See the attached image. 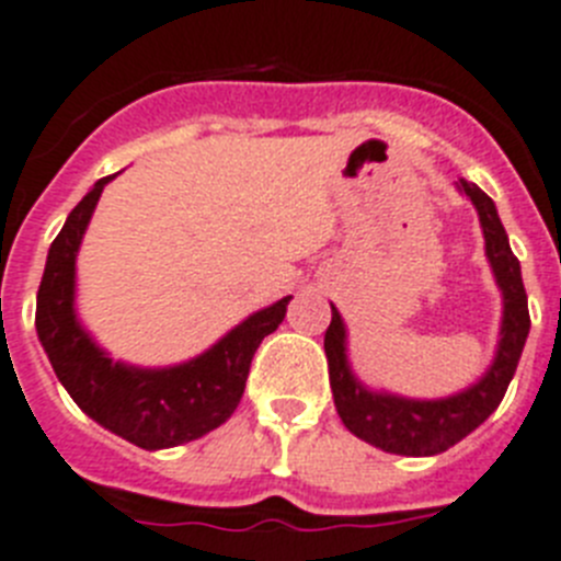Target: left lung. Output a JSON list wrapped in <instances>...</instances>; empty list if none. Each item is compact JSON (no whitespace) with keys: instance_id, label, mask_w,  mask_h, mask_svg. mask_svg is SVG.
Listing matches in <instances>:
<instances>
[{"instance_id":"8db88e82","label":"left lung","mask_w":561,"mask_h":561,"mask_svg":"<svg viewBox=\"0 0 561 561\" xmlns=\"http://www.w3.org/2000/svg\"><path fill=\"white\" fill-rule=\"evenodd\" d=\"M459 191L477 205L479 222L484 230V251H488L499 288L505 296L502 339H499V351L491 370L465 393L439 399V402H416V399L374 393V390L362 388L347 368L345 324H342L336 308H331L333 317L328 331H324V356H328V376H331L339 416L353 436H359V439L370 442L374 448H382L388 454H442V450L454 448L456 442H462L470 431H477L505 397L530 331L528 294L522 285L519 259L513 256L511 244H507V233L499 222L496 205L482 187L470 185L465 179H459Z\"/></svg>"}]
</instances>
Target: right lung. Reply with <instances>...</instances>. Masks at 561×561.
<instances>
[{
    "label": "right lung",
    "mask_w": 561,
    "mask_h": 561,
    "mask_svg": "<svg viewBox=\"0 0 561 561\" xmlns=\"http://www.w3.org/2000/svg\"><path fill=\"white\" fill-rule=\"evenodd\" d=\"M111 179H99L50 244L36 294V333L59 382L93 422L136 448H173L199 439L237 411L253 353L279 328L290 296L248 317L210 351L176 368L142 370L107 359L77 322L73 271L84 228Z\"/></svg>",
    "instance_id": "add662e5"
}]
</instances>
